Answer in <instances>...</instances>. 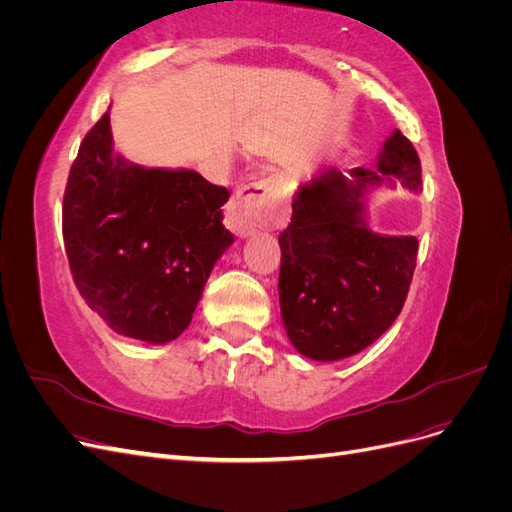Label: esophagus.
<instances>
[{"mask_svg": "<svg viewBox=\"0 0 512 512\" xmlns=\"http://www.w3.org/2000/svg\"><path fill=\"white\" fill-rule=\"evenodd\" d=\"M288 207L282 200V183L277 177H265L247 183L232 196L226 209V226L237 237H250L256 230L286 220Z\"/></svg>", "mask_w": 512, "mask_h": 512, "instance_id": "34e87169", "label": "esophagus"}]
</instances>
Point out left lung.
<instances>
[{"mask_svg":"<svg viewBox=\"0 0 512 512\" xmlns=\"http://www.w3.org/2000/svg\"><path fill=\"white\" fill-rule=\"evenodd\" d=\"M401 181L421 192V160L395 130L376 168H329L301 183L280 235V307L292 346L314 361L365 350L391 327L406 303L416 267V237L371 232L365 196Z\"/></svg>","mask_w":512,"mask_h":512,"instance_id":"obj_1","label":"left lung"}]
</instances>
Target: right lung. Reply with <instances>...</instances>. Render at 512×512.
<instances>
[{
	"label": "right lung",
	"mask_w": 512,
	"mask_h": 512,
	"mask_svg": "<svg viewBox=\"0 0 512 512\" xmlns=\"http://www.w3.org/2000/svg\"><path fill=\"white\" fill-rule=\"evenodd\" d=\"M228 196L194 170L113 156L104 113L83 138L61 207L72 280L85 303L119 335L173 342L235 241L222 224Z\"/></svg>",
	"instance_id": "right-lung-1"
}]
</instances>
